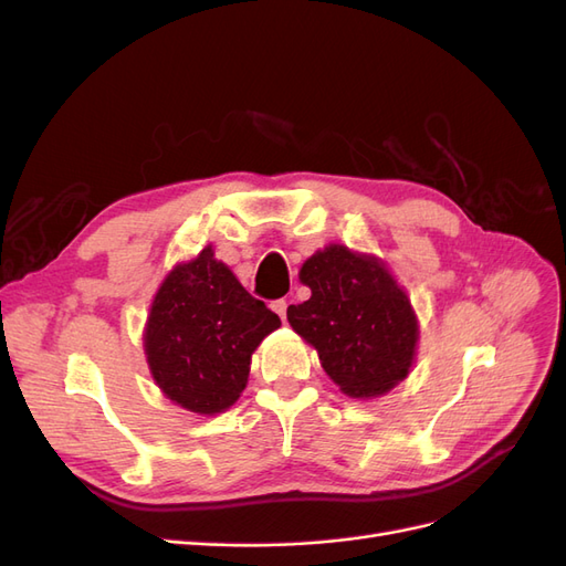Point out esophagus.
<instances>
[{"label":"esophagus","mask_w":566,"mask_h":566,"mask_svg":"<svg viewBox=\"0 0 566 566\" xmlns=\"http://www.w3.org/2000/svg\"><path fill=\"white\" fill-rule=\"evenodd\" d=\"M271 310L276 312L283 321H285V312H287V302L285 300H276V302H271Z\"/></svg>","instance_id":"esophagus-1"}]
</instances>
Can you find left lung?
Listing matches in <instances>:
<instances>
[{"instance_id":"obj_1","label":"left lung","mask_w":566,"mask_h":566,"mask_svg":"<svg viewBox=\"0 0 566 566\" xmlns=\"http://www.w3.org/2000/svg\"><path fill=\"white\" fill-rule=\"evenodd\" d=\"M300 281L312 287V297L290 304L287 321L347 397H380L406 378L418 318L378 256L328 245L302 264Z\"/></svg>"}]
</instances>
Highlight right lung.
<instances>
[{"mask_svg":"<svg viewBox=\"0 0 566 566\" xmlns=\"http://www.w3.org/2000/svg\"><path fill=\"white\" fill-rule=\"evenodd\" d=\"M279 325L205 248L167 273L150 304L144 349L153 380L177 406L217 416L241 397L252 352Z\"/></svg>","mask_w":566,"mask_h":566,"instance_id":"add662e5","label":"right lung"}]
</instances>
